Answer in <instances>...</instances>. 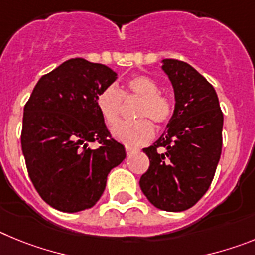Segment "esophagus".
<instances>
[{"label":"esophagus","instance_id":"34e87169","mask_svg":"<svg viewBox=\"0 0 255 255\" xmlns=\"http://www.w3.org/2000/svg\"><path fill=\"white\" fill-rule=\"evenodd\" d=\"M125 149H126V153H128V155H130V154H132V153H135V152H138V148H135V147H130V145H126L125 147Z\"/></svg>","mask_w":255,"mask_h":255}]
</instances>
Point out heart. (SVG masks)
<instances>
[{"mask_svg":"<svg viewBox=\"0 0 255 255\" xmlns=\"http://www.w3.org/2000/svg\"><path fill=\"white\" fill-rule=\"evenodd\" d=\"M138 96L141 103L135 116L141 119L134 122H123L112 128V136L126 145H141L150 140L154 128L148 119L163 126L170 121L173 112L171 100L159 92V84L147 75H138L126 82L124 91L115 85L105 88L97 96V107L108 126H112L120 117L123 96ZM147 119H145V117Z\"/></svg>","mask_w":255,"mask_h":255,"instance_id":"heart-1","label":"heart"}]
</instances>
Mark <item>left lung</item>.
Instances as JSON below:
<instances>
[{
  "instance_id": "1",
  "label": "left lung",
  "mask_w": 255,
  "mask_h": 255,
  "mask_svg": "<svg viewBox=\"0 0 255 255\" xmlns=\"http://www.w3.org/2000/svg\"><path fill=\"white\" fill-rule=\"evenodd\" d=\"M162 70L172 84L175 108L166 131L143 149L150 164L139 185L154 207L181 212L194 206L213 180L222 150L224 115L215 88L194 67L166 58Z\"/></svg>"
}]
</instances>
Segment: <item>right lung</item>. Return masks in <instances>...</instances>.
Wrapping results in <instances>:
<instances>
[{
  "label": "right lung",
  "instance_id": "add662e5",
  "mask_svg": "<svg viewBox=\"0 0 255 255\" xmlns=\"http://www.w3.org/2000/svg\"><path fill=\"white\" fill-rule=\"evenodd\" d=\"M117 79L102 64L71 58L38 80L24 107L21 149L42 199L61 212L92 208L110 171L125 159L97 107V96ZM98 141L92 150L89 143Z\"/></svg>",
  "mask_w": 255,
  "mask_h": 255
}]
</instances>
